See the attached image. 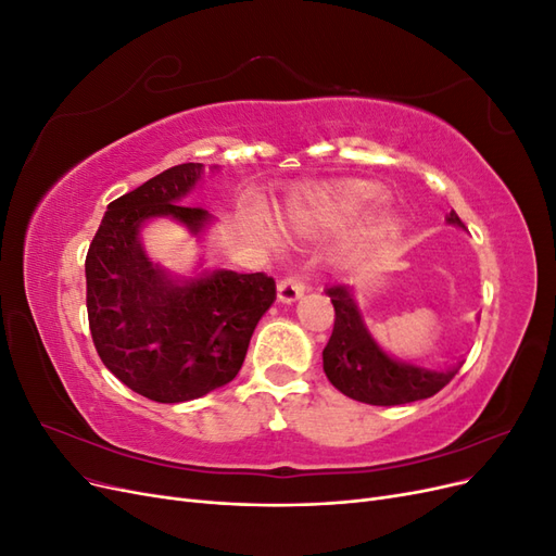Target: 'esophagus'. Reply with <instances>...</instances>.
I'll return each mask as SVG.
<instances>
[{"label": "esophagus", "instance_id": "esophagus-1", "mask_svg": "<svg viewBox=\"0 0 556 556\" xmlns=\"http://www.w3.org/2000/svg\"><path fill=\"white\" fill-rule=\"evenodd\" d=\"M306 292V280L299 278V276H290L280 280L278 285V301L280 304H294Z\"/></svg>", "mask_w": 556, "mask_h": 556}]
</instances>
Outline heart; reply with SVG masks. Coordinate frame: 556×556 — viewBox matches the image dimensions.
<instances>
[{
  "label": "heart",
  "instance_id": "b5f03b06",
  "mask_svg": "<svg viewBox=\"0 0 556 556\" xmlns=\"http://www.w3.org/2000/svg\"><path fill=\"white\" fill-rule=\"evenodd\" d=\"M380 188L366 180H345L336 185H323V188H313L296 204L290 206V220L299 227L306 229L315 223H331L343 220L362 213L368 204L380 197ZM378 225L384 231H392L396 227V215L384 208L378 215Z\"/></svg>",
  "mask_w": 556,
  "mask_h": 556
}]
</instances>
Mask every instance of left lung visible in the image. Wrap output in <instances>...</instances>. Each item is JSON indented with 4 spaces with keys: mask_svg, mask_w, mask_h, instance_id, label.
<instances>
[{
    "mask_svg": "<svg viewBox=\"0 0 556 556\" xmlns=\"http://www.w3.org/2000/svg\"><path fill=\"white\" fill-rule=\"evenodd\" d=\"M445 223L466 229L454 211H450ZM327 296L333 304L336 319L331 339L323 350V366L329 382L345 396L371 406H401L441 392L462 368L464 362H457L433 371L392 357L368 331L355 288L333 285Z\"/></svg>",
    "mask_w": 556,
    "mask_h": 556,
    "instance_id": "left-lung-1",
    "label": "left lung"
}]
</instances>
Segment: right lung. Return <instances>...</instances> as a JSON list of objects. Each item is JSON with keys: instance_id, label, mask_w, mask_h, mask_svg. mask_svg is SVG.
Wrapping results in <instances>:
<instances>
[{"instance_id": "obj_1", "label": "right lung", "mask_w": 556, "mask_h": 556, "mask_svg": "<svg viewBox=\"0 0 556 556\" xmlns=\"http://www.w3.org/2000/svg\"><path fill=\"white\" fill-rule=\"evenodd\" d=\"M217 169V166H211ZM204 164L172 166L109 204L86 257L88 319L109 371L157 403L204 396L237 378L262 315L276 301L264 274L199 268L176 276L148 257L141 231L169 217L199 241L215 217L185 206Z\"/></svg>"}]
</instances>
